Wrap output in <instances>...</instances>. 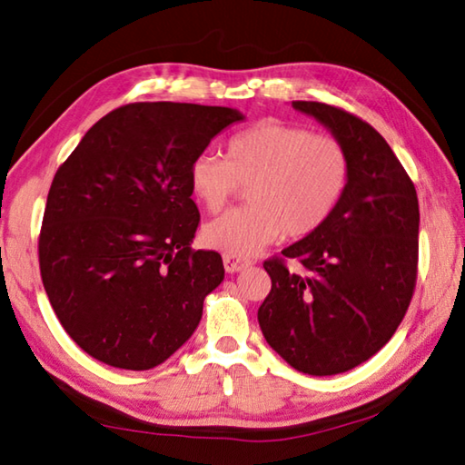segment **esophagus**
<instances>
[{"mask_svg": "<svg viewBox=\"0 0 465 465\" xmlns=\"http://www.w3.org/2000/svg\"><path fill=\"white\" fill-rule=\"evenodd\" d=\"M248 265H250L248 260L233 258V255H223V268L227 273H238V272L248 268Z\"/></svg>", "mask_w": 465, "mask_h": 465, "instance_id": "obj_1", "label": "esophagus"}]
</instances>
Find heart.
<instances>
[{
	"label": "heart",
	"mask_w": 465,
	"mask_h": 465,
	"mask_svg": "<svg viewBox=\"0 0 465 465\" xmlns=\"http://www.w3.org/2000/svg\"><path fill=\"white\" fill-rule=\"evenodd\" d=\"M348 155L331 135L265 120L227 143V160L203 152L190 165V190L207 212H220L250 185V205L203 225L202 240L215 252L248 258L282 233L305 238L325 223L348 183Z\"/></svg>",
	"instance_id": "heart-1"
}]
</instances>
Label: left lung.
<instances>
[{
	"label": "left lung",
	"mask_w": 465,
	"mask_h": 465,
	"mask_svg": "<svg viewBox=\"0 0 465 465\" xmlns=\"http://www.w3.org/2000/svg\"><path fill=\"white\" fill-rule=\"evenodd\" d=\"M341 143L348 183L325 223L263 263L272 292L258 310L265 341L292 368L335 375L370 360L396 333L418 275L416 187L388 142L348 112L292 102Z\"/></svg>",
	"instance_id": "obj_1"
}]
</instances>
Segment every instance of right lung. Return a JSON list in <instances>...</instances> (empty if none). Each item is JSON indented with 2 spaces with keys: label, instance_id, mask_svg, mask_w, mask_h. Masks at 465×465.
<instances>
[{
  "label": "right lung",
  "instance_id": "1",
  "mask_svg": "<svg viewBox=\"0 0 465 465\" xmlns=\"http://www.w3.org/2000/svg\"><path fill=\"white\" fill-rule=\"evenodd\" d=\"M245 115L143 102L104 115L59 165L39 233V270L59 323L92 358L152 370L192 338L223 282L222 255L193 252L190 165Z\"/></svg>",
  "mask_w": 465,
  "mask_h": 465
}]
</instances>
